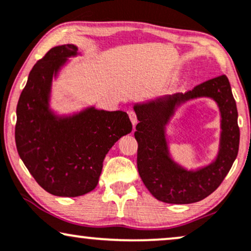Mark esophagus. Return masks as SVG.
I'll return each mask as SVG.
<instances>
[{
  "instance_id": "1",
  "label": "esophagus",
  "mask_w": 251,
  "mask_h": 251,
  "mask_svg": "<svg viewBox=\"0 0 251 251\" xmlns=\"http://www.w3.org/2000/svg\"><path fill=\"white\" fill-rule=\"evenodd\" d=\"M128 116H129V119H131V122H132L133 127H135V125H136V124H138V118H136V113L133 111V110H129Z\"/></svg>"
}]
</instances>
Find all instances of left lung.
<instances>
[{
    "instance_id": "obj_1",
    "label": "left lung",
    "mask_w": 251,
    "mask_h": 251,
    "mask_svg": "<svg viewBox=\"0 0 251 251\" xmlns=\"http://www.w3.org/2000/svg\"><path fill=\"white\" fill-rule=\"evenodd\" d=\"M198 97L215 99L222 116L220 151L215 162L198 172H188L169 157L165 125L175 108ZM139 124L138 171L152 196L172 204H189L205 199L218 188L238 156L240 129L238 109L226 75H219L194 87L192 91L134 105Z\"/></svg>"
}]
</instances>
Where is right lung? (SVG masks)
<instances>
[{"label":"right lung","mask_w":251,"mask_h":251,"mask_svg":"<svg viewBox=\"0 0 251 251\" xmlns=\"http://www.w3.org/2000/svg\"><path fill=\"white\" fill-rule=\"evenodd\" d=\"M75 55V46L63 45L36 62L17 104L15 128L17 150L35 181L64 198L92 192L110 148L132 131L124 111L91 106L72 116H57L50 110L52 76Z\"/></svg>","instance_id":"add662e5"}]
</instances>
